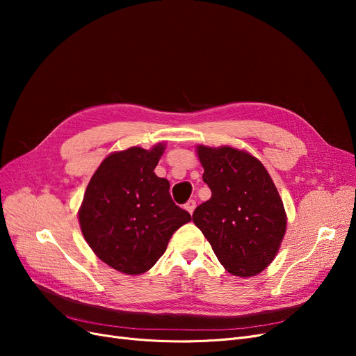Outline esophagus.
<instances>
[{
	"instance_id": "obj_1",
	"label": "esophagus",
	"mask_w": 356,
	"mask_h": 356,
	"mask_svg": "<svg viewBox=\"0 0 356 356\" xmlns=\"http://www.w3.org/2000/svg\"><path fill=\"white\" fill-rule=\"evenodd\" d=\"M184 208L190 212V213H193V211H195V208H196V200H193V199H190L186 204H184Z\"/></svg>"
}]
</instances>
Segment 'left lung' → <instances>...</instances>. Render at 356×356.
Wrapping results in <instances>:
<instances>
[{
    "label": "left lung",
    "instance_id": "1",
    "mask_svg": "<svg viewBox=\"0 0 356 356\" xmlns=\"http://www.w3.org/2000/svg\"><path fill=\"white\" fill-rule=\"evenodd\" d=\"M212 196L193 221L234 276H255L272 263L286 230L281 196L260 160L232 147H197Z\"/></svg>",
    "mask_w": 356,
    "mask_h": 356
}]
</instances>
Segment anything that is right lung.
<instances>
[{"label": "right lung", "instance_id": "obj_1", "mask_svg": "<svg viewBox=\"0 0 356 356\" xmlns=\"http://www.w3.org/2000/svg\"><path fill=\"white\" fill-rule=\"evenodd\" d=\"M165 147H132L106 157L84 193L79 220L86 242L104 263L126 275L152 268L170 236L191 220L174 203L169 181L154 168Z\"/></svg>", "mask_w": 356, "mask_h": 356}]
</instances>
